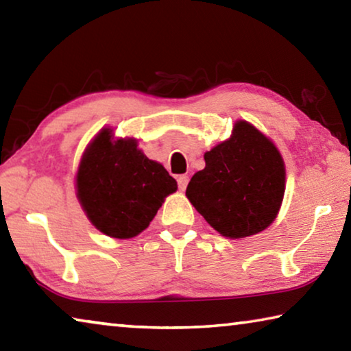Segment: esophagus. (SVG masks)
Instances as JSON below:
<instances>
[{"instance_id": "esophagus-1", "label": "esophagus", "mask_w": 351, "mask_h": 351, "mask_svg": "<svg viewBox=\"0 0 351 351\" xmlns=\"http://www.w3.org/2000/svg\"><path fill=\"white\" fill-rule=\"evenodd\" d=\"M178 187H180V190H186L187 184H189V176L187 175H180L178 176Z\"/></svg>"}]
</instances>
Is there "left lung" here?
<instances>
[{
  "label": "left lung",
  "mask_w": 351,
  "mask_h": 351,
  "mask_svg": "<svg viewBox=\"0 0 351 351\" xmlns=\"http://www.w3.org/2000/svg\"><path fill=\"white\" fill-rule=\"evenodd\" d=\"M204 161L186 197L213 229L245 239L274 221L285 193V164L266 136L239 121L230 139L207 152Z\"/></svg>",
  "instance_id": "left-lung-1"
}]
</instances>
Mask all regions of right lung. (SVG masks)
I'll list each match as a JSON object with an SVG mask.
<instances>
[{
    "instance_id": "1",
    "label": "right lung",
    "mask_w": 351,
    "mask_h": 351,
    "mask_svg": "<svg viewBox=\"0 0 351 351\" xmlns=\"http://www.w3.org/2000/svg\"><path fill=\"white\" fill-rule=\"evenodd\" d=\"M111 138L112 132L105 128L86 148L77 171V197L100 232L132 239L150 224L178 186L161 164L139 150L136 139Z\"/></svg>"
}]
</instances>
